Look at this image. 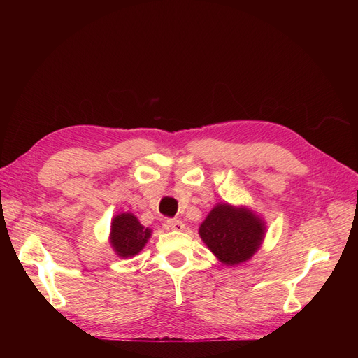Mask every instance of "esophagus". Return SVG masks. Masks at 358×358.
Returning <instances> with one entry per match:
<instances>
[{
	"instance_id": "esophagus-1",
	"label": "esophagus",
	"mask_w": 358,
	"mask_h": 358,
	"mask_svg": "<svg viewBox=\"0 0 358 358\" xmlns=\"http://www.w3.org/2000/svg\"><path fill=\"white\" fill-rule=\"evenodd\" d=\"M164 228L169 231H182L184 229V224L180 220L176 218H169L164 222Z\"/></svg>"
}]
</instances>
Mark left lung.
Listing matches in <instances>:
<instances>
[{"mask_svg": "<svg viewBox=\"0 0 358 358\" xmlns=\"http://www.w3.org/2000/svg\"><path fill=\"white\" fill-rule=\"evenodd\" d=\"M265 234L259 218L228 203L217 206L199 227V235L225 265L248 261L258 250Z\"/></svg>", "mask_w": 358, "mask_h": 358, "instance_id": "left-lung-1", "label": "left lung"}]
</instances>
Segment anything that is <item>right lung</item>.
<instances>
[{"label":"right lung","mask_w":358,"mask_h":358,"mask_svg":"<svg viewBox=\"0 0 358 358\" xmlns=\"http://www.w3.org/2000/svg\"><path fill=\"white\" fill-rule=\"evenodd\" d=\"M150 235L151 231L144 228L133 214H120L115 217L112 222L110 242L119 257L129 258L137 255L145 245Z\"/></svg>","instance_id":"obj_1"}]
</instances>
